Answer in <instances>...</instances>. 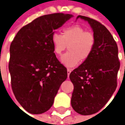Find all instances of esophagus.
Wrapping results in <instances>:
<instances>
[{"label":"esophagus","instance_id":"esophagus-1","mask_svg":"<svg viewBox=\"0 0 125 125\" xmlns=\"http://www.w3.org/2000/svg\"><path fill=\"white\" fill-rule=\"evenodd\" d=\"M72 69H69V68L67 69V75H68V76H69L70 73L72 72Z\"/></svg>","mask_w":125,"mask_h":125}]
</instances>
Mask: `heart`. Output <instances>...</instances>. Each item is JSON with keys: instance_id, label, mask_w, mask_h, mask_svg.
Segmentation results:
<instances>
[{"instance_id": "b5f03b06", "label": "heart", "mask_w": 125, "mask_h": 125, "mask_svg": "<svg viewBox=\"0 0 125 125\" xmlns=\"http://www.w3.org/2000/svg\"><path fill=\"white\" fill-rule=\"evenodd\" d=\"M53 52L61 56L67 48L69 52L61 58V62L67 67H75L91 56L94 51L96 38L94 33L87 31L79 25L67 27L62 30L61 35L53 33L52 36Z\"/></svg>"}]
</instances>
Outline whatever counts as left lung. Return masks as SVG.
I'll use <instances>...</instances> for the list:
<instances>
[{"label":"left lung","mask_w":125,"mask_h":125,"mask_svg":"<svg viewBox=\"0 0 125 125\" xmlns=\"http://www.w3.org/2000/svg\"><path fill=\"white\" fill-rule=\"evenodd\" d=\"M90 24L96 38L91 56L71 72L73 84L71 103L81 115H91L107 104L117 87L120 69L118 49L111 33L100 22L78 16Z\"/></svg>","instance_id":"left-lung-1"}]
</instances>
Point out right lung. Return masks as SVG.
<instances>
[{
  "label": "right lung",
  "mask_w": 125,
  "mask_h": 125,
  "mask_svg": "<svg viewBox=\"0 0 125 125\" xmlns=\"http://www.w3.org/2000/svg\"><path fill=\"white\" fill-rule=\"evenodd\" d=\"M72 17L63 13L40 16L22 27L11 43V89L18 103L31 114L49 110L67 78V68L53 52L52 36Z\"/></svg>",
  "instance_id": "1"
}]
</instances>
